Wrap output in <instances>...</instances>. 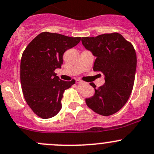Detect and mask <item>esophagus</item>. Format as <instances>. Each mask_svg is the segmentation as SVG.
<instances>
[{"mask_svg":"<svg viewBox=\"0 0 154 154\" xmlns=\"http://www.w3.org/2000/svg\"><path fill=\"white\" fill-rule=\"evenodd\" d=\"M81 83H82V82L81 80L79 79L76 80V84H81Z\"/></svg>","mask_w":154,"mask_h":154,"instance_id":"esophagus-1","label":"esophagus"}]
</instances>
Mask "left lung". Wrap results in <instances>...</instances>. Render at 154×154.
I'll use <instances>...</instances> for the list:
<instances>
[{
    "label": "left lung",
    "instance_id": "8db88e82",
    "mask_svg": "<svg viewBox=\"0 0 154 154\" xmlns=\"http://www.w3.org/2000/svg\"><path fill=\"white\" fill-rule=\"evenodd\" d=\"M82 43L96 60L93 69L101 72L105 83L86 98L87 106L101 116L112 115L128 101L134 85L137 57L135 50L122 35L114 32L82 38Z\"/></svg>",
    "mask_w": 154,
    "mask_h": 154
}]
</instances>
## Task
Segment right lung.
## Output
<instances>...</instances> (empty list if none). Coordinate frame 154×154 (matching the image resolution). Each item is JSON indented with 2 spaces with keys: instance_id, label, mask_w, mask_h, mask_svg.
<instances>
[{
  "instance_id": "add662e5",
  "label": "right lung",
  "mask_w": 154,
  "mask_h": 154,
  "mask_svg": "<svg viewBox=\"0 0 154 154\" xmlns=\"http://www.w3.org/2000/svg\"><path fill=\"white\" fill-rule=\"evenodd\" d=\"M80 37L42 32L28 45L20 63V81L25 100L42 119L56 116L62 108L64 91L75 81H63L54 72L61 68L66 51L78 45Z\"/></svg>"
}]
</instances>
